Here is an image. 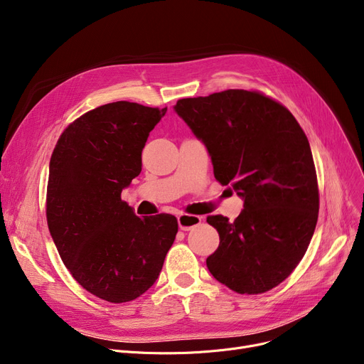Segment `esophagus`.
Listing matches in <instances>:
<instances>
[{
    "instance_id": "obj_1",
    "label": "esophagus",
    "mask_w": 364,
    "mask_h": 364,
    "mask_svg": "<svg viewBox=\"0 0 364 364\" xmlns=\"http://www.w3.org/2000/svg\"><path fill=\"white\" fill-rule=\"evenodd\" d=\"M177 220H178L180 230H183V232L192 230V228L198 227L202 223V217H199V215H190V214H180L177 217Z\"/></svg>"
}]
</instances>
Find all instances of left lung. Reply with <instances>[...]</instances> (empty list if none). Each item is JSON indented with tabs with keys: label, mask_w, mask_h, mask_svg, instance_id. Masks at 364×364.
Segmentation results:
<instances>
[{
	"label": "left lung",
	"mask_w": 364,
	"mask_h": 364,
	"mask_svg": "<svg viewBox=\"0 0 364 364\" xmlns=\"http://www.w3.org/2000/svg\"><path fill=\"white\" fill-rule=\"evenodd\" d=\"M174 110L206 146L217 181L243 199L235 221L206 218L220 235L208 270L237 294L273 289L307 252L317 224L318 186L307 136L288 109L258 91L181 99Z\"/></svg>",
	"instance_id": "left-lung-1"
}]
</instances>
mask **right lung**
Wrapping results in <instances>:
<instances>
[{"label":"right lung","mask_w":364,"mask_h":364,"mask_svg":"<svg viewBox=\"0 0 364 364\" xmlns=\"http://www.w3.org/2000/svg\"><path fill=\"white\" fill-rule=\"evenodd\" d=\"M165 113L129 102L95 107L62 132L50 159V235L72 277L109 302L136 299L156 282L178 232L174 215L140 218L121 199Z\"/></svg>","instance_id":"obj_1"}]
</instances>
